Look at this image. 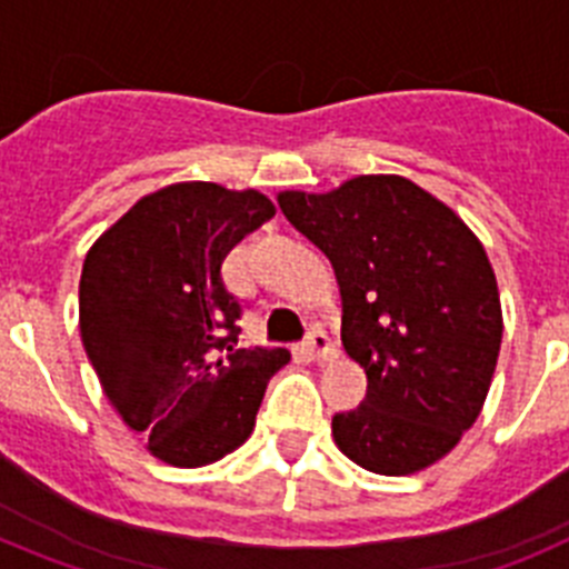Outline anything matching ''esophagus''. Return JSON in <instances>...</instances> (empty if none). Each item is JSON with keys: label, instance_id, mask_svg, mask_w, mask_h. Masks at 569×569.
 <instances>
[{"label": "esophagus", "instance_id": "34e87169", "mask_svg": "<svg viewBox=\"0 0 569 569\" xmlns=\"http://www.w3.org/2000/svg\"><path fill=\"white\" fill-rule=\"evenodd\" d=\"M305 353L313 361H333L336 356H339V350H336V345L330 341V336L325 333V330L313 328L310 330L308 341H305Z\"/></svg>", "mask_w": 569, "mask_h": 569}]
</instances>
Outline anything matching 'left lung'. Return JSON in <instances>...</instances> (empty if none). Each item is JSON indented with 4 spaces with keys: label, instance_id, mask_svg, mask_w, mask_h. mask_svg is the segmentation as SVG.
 I'll return each mask as SVG.
<instances>
[{
    "label": "left lung",
    "instance_id": "1",
    "mask_svg": "<svg viewBox=\"0 0 569 569\" xmlns=\"http://www.w3.org/2000/svg\"><path fill=\"white\" fill-rule=\"evenodd\" d=\"M279 208L333 264L341 345L367 376V399L333 416L336 447L379 476L445 459L479 419L505 330L479 236L393 173L281 190Z\"/></svg>",
    "mask_w": 569,
    "mask_h": 569
}]
</instances>
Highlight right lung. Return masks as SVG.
<instances>
[{
  "label": "right lung",
  "mask_w": 569,
  "mask_h": 569,
  "mask_svg": "<svg viewBox=\"0 0 569 569\" xmlns=\"http://www.w3.org/2000/svg\"><path fill=\"white\" fill-rule=\"evenodd\" d=\"M276 208L259 190L176 182L142 196L88 250L79 333L119 419L150 456L204 467L250 439L284 347H239L222 261Z\"/></svg>",
  "instance_id": "obj_1"
}]
</instances>
